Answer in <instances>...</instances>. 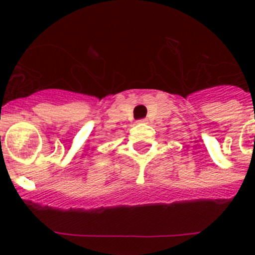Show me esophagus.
<instances>
[{
  "label": "esophagus",
  "instance_id": "1",
  "mask_svg": "<svg viewBox=\"0 0 255 255\" xmlns=\"http://www.w3.org/2000/svg\"><path fill=\"white\" fill-rule=\"evenodd\" d=\"M138 123H148V120H145V118H144V120H139Z\"/></svg>",
  "mask_w": 255,
  "mask_h": 255
}]
</instances>
